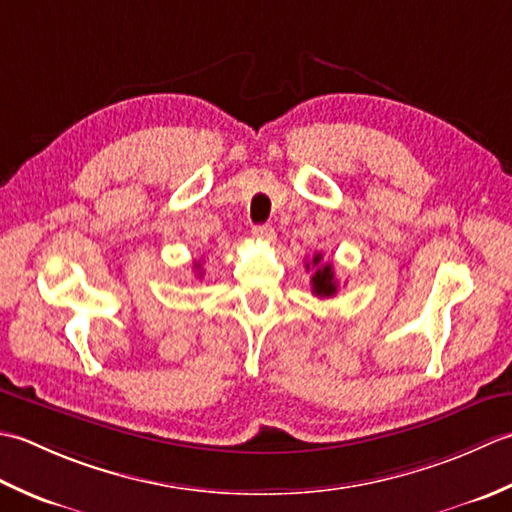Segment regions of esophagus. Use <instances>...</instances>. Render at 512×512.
Here are the masks:
<instances>
[{
  "label": "esophagus",
  "mask_w": 512,
  "mask_h": 512,
  "mask_svg": "<svg viewBox=\"0 0 512 512\" xmlns=\"http://www.w3.org/2000/svg\"><path fill=\"white\" fill-rule=\"evenodd\" d=\"M252 236L256 238V241H263V243H274L276 241V232H274V227H271V225H256L252 229Z\"/></svg>",
  "instance_id": "1"
}]
</instances>
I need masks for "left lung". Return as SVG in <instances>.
I'll return each mask as SVG.
<instances>
[{
    "label": "left lung",
    "instance_id": "left-lung-1",
    "mask_svg": "<svg viewBox=\"0 0 512 512\" xmlns=\"http://www.w3.org/2000/svg\"><path fill=\"white\" fill-rule=\"evenodd\" d=\"M311 267H316V274L311 278V285H314V294L320 298H329L338 291L336 285V276H333V267L331 263H322V254H316L311 258ZM309 269V263H307Z\"/></svg>",
    "mask_w": 512,
    "mask_h": 512
}]
</instances>
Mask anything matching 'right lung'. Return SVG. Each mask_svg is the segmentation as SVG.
<instances>
[{
    "label": "right lung",
    "mask_w": 512,
    "mask_h": 512,
    "mask_svg": "<svg viewBox=\"0 0 512 512\" xmlns=\"http://www.w3.org/2000/svg\"><path fill=\"white\" fill-rule=\"evenodd\" d=\"M194 267H196V269H198V267H201V263H196V265H194Z\"/></svg>",
    "instance_id": "right-lung-1"
}]
</instances>
